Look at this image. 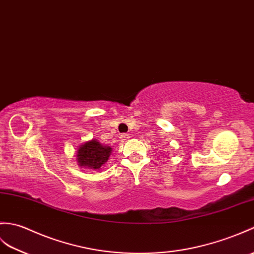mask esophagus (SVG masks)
I'll return each instance as SVG.
<instances>
[{"instance_id":"1","label":"esophagus","mask_w":254,"mask_h":254,"mask_svg":"<svg viewBox=\"0 0 254 254\" xmlns=\"http://www.w3.org/2000/svg\"><path fill=\"white\" fill-rule=\"evenodd\" d=\"M129 134L128 133H123V134H121V139L125 141V140H128L129 139Z\"/></svg>"}]
</instances>
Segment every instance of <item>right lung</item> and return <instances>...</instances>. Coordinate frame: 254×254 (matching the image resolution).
<instances>
[{
  "label": "right lung",
  "instance_id": "obj_1",
  "mask_svg": "<svg viewBox=\"0 0 254 254\" xmlns=\"http://www.w3.org/2000/svg\"><path fill=\"white\" fill-rule=\"evenodd\" d=\"M110 154V147L100 145L97 140L93 139L91 141H86L80 147L76 157H78L80 167L99 170L103 164L107 162Z\"/></svg>",
  "mask_w": 254,
  "mask_h": 254
}]
</instances>
